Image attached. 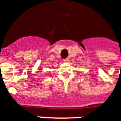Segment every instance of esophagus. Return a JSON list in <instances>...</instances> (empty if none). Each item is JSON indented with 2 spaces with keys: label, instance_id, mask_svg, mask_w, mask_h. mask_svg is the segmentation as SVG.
Masks as SVG:
<instances>
[{
  "label": "esophagus",
  "instance_id": "obj_1",
  "mask_svg": "<svg viewBox=\"0 0 121 121\" xmlns=\"http://www.w3.org/2000/svg\"><path fill=\"white\" fill-rule=\"evenodd\" d=\"M68 58H65V59H64V60H63V61H64V62H67V61H68Z\"/></svg>",
  "mask_w": 121,
  "mask_h": 121
}]
</instances>
